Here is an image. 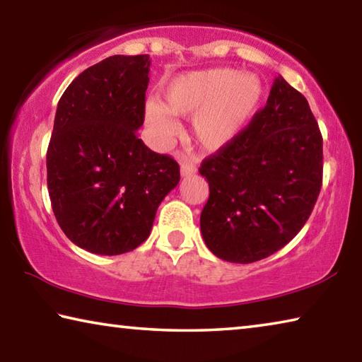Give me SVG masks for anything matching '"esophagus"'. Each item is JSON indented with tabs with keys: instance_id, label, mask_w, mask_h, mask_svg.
Here are the masks:
<instances>
[{
	"instance_id": "obj_1",
	"label": "esophagus",
	"mask_w": 362,
	"mask_h": 362,
	"mask_svg": "<svg viewBox=\"0 0 362 362\" xmlns=\"http://www.w3.org/2000/svg\"><path fill=\"white\" fill-rule=\"evenodd\" d=\"M196 173V166L193 163H182L180 166V174L183 177H188V175H193Z\"/></svg>"
}]
</instances>
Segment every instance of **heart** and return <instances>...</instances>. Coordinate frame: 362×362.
Returning a JSON list of instances; mask_svg holds the SVG:
<instances>
[{
  "label": "heart",
  "instance_id": "1",
  "mask_svg": "<svg viewBox=\"0 0 362 362\" xmlns=\"http://www.w3.org/2000/svg\"><path fill=\"white\" fill-rule=\"evenodd\" d=\"M255 75L209 69L175 76L163 93V103H145V122L158 142L173 139L179 124L173 115H194V139L207 151H218L241 136L262 100Z\"/></svg>",
  "mask_w": 362,
  "mask_h": 362
}]
</instances>
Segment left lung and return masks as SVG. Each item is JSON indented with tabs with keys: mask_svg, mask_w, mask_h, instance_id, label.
Wrapping results in <instances>:
<instances>
[{
	"mask_svg": "<svg viewBox=\"0 0 362 362\" xmlns=\"http://www.w3.org/2000/svg\"><path fill=\"white\" fill-rule=\"evenodd\" d=\"M199 174L209 183L201 233L214 255L252 263L284 247L322 185V136L308 100L278 76L267 105Z\"/></svg>",
	"mask_w": 362,
	"mask_h": 362,
	"instance_id": "1",
	"label": "left lung"
}]
</instances>
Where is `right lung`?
Segmentation results:
<instances>
[{"label":"right lung","mask_w":362,"mask_h":362,"mask_svg":"<svg viewBox=\"0 0 362 362\" xmlns=\"http://www.w3.org/2000/svg\"><path fill=\"white\" fill-rule=\"evenodd\" d=\"M150 64L146 54L108 57L73 79L57 103L46 155L49 198L66 238L93 254L139 247L180 180L175 159L151 151L136 132Z\"/></svg>","instance_id":"add662e5"}]
</instances>
